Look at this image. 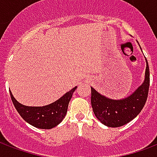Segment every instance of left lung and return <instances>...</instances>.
<instances>
[{"label":"left lung","instance_id":"1","mask_svg":"<svg viewBox=\"0 0 157 157\" xmlns=\"http://www.w3.org/2000/svg\"><path fill=\"white\" fill-rule=\"evenodd\" d=\"M145 80L135 92L127 98L111 99L91 87V102L93 113L102 124L108 127H120L128 124L141 112L148 97L150 70L147 59Z\"/></svg>","mask_w":157,"mask_h":157}]
</instances>
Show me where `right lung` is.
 Here are the masks:
<instances>
[{"instance_id":"add662e5","label":"right lung","mask_w":157,"mask_h":157,"mask_svg":"<svg viewBox=\"0 0 157 157\" xmlns=\"http://www.w3.org/2000/svg\"><path fill=\"white\" fill-rule=\"evenodd\" d=\"M77 86H75L57 101L43 107L23 105L16 100L11 92L10 95L17 111L27 123L36 128L50 129L57 126L65 118L68 109L69 102Z\"/></svg>"}]
</instances>
